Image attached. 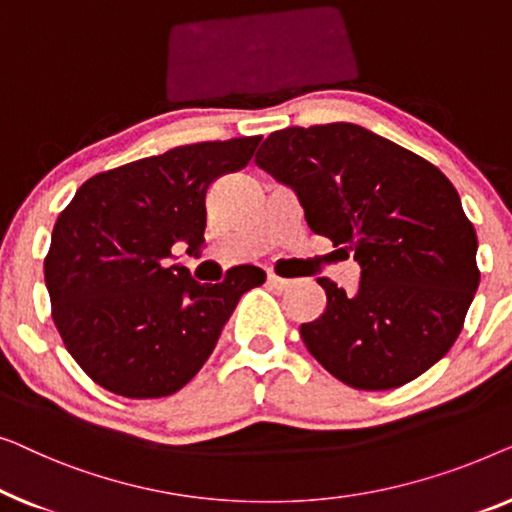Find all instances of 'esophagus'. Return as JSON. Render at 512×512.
Instances as JSON below:
<instances>
[{
	"mask_svg": "<svg viewBox=\"0 0 512 512\" xmlns=\"http://www.w3.org/2000/svg\"><path fill=\"white\" fill-rule=\"evenodd\" d=\"M269 285L276 287V290H287V287H292V280L290 278H280L276 273H269Z\"/></svg>",
	"mask_w": 512,
	"mask_h": 512,
	"instance_id": "esophagus-1",
	"label": "esophagus"
}]
</instances>
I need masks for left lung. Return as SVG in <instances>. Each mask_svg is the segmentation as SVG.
Instances as JSON below:
<instances>
[{
	"mask_svg": "<svg viewBox=\"0 0 512 512\" xmlns=\"http://www.w3.org/2000/svg\"><path fill=\"white\" fill-rule=\"evenodd\" d=\"M255 164L297 194L311 232L355 255V292L318 278L325 313L306 348L357 390H392L457 341L478 290V236L434 164L352 122L287 127Z\"/></svg>",
	"mask_w": 512,
	"mask_h": 512,
	"instance_id": "obj_1",
	"label": "left lung"
}]
</instances>
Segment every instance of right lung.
Instances as JSON below:
<instances>
[{"label": "right lung", "mask_w": 512, "mask_h": 512, "mask_svg": "<svg viewBox=\"0 0 512 512\" xmlns=\"http://www.w3.org/2000/svg\"><path fill=\"white\" fill-rule=\"evenodd\" d=\"M262 136L178 146L85 181L60 213L43 264L53 320L78 366L129 399L169 397L211 357L239 299L262 285L234 266L201 285L171 248L204 246L206 197L246 167Z\"/></svg>", "instance_id": "obj_1"}]
</instances>
